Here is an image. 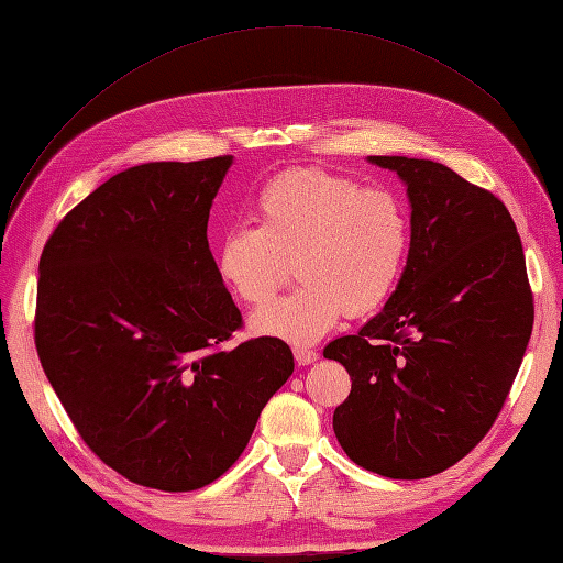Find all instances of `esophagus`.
I'll use <instances>...</instances> for the list:
<instances>
[{
    "label": "esophagus",
    "instance_id": "obj_1",
    "mask_svg": "<svg viewBox=\"0 0 563 563\" xmlns=\"http://www.w3.org/2000/svg\"><path fill=\"white\" fill-rule=\"evenodd\" d=\"M294 356L300 366H308L314 364L319 360V352L310 350V347H294Z\"/></svg>",
    "mask_w": 563,
    "mask_h": 563
}]
</instances>
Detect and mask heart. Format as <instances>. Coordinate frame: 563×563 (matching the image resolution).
I'll list each match as a JSON object with an SVG mask.
<instances>
[{
    "mask_svg": "<svg viewBox=\"0 0 563 563\" xmlns=\"http://www.w3.org/2000/svg\"><path fill=\"white\" fill-rule=\"evenodd\" d=\"M253 225H232L216 249L218 277L246 305L267 302L294 261L300 286L255 312L251 329L312 345L345 312L383 308L401 277L411 244L404 201L385 187L321 166H294L263 183Z\"/></svg>",
    "mask_w": 563,
    "mask_h": 563,
    "instance_id": "1",
    "label": "heart"
}]
</instances>
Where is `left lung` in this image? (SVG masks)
<instances>
[{"instance_id":"obj_1","label":"left lung","mask_w":563,"mask_h":563,"mask_svg":"<svg viewBox=\"0 0 563 563\" xmlns=\"http://www.w3.org/2000/svg\"><path fill=\"white\" fill-rule=\"evenodd\" d=\"M411 203V246L385 308L335 338L350 397L333 432L356 465L424 479L465 457L496 422L533 331V294L505 203L430 159L368 157Z\"/></svg>"}]
</instances>
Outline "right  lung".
Listing matches in <instances>:
<instances>
[{
    "label": "right lung",
    "mask_w": 563,
    "mask_h": 563,
    "mask_svg": "<svg viewBox=\"0 0 563 563\" xmlns=\"http://www.w3.org/2000/svg\"><path fill=\"white\" fill-rule=\"evenodd\" d=\"M232 155L112 176L42 251L35 345L87 446L168 493L216 482L294 373L279 338L225 347L242 312L220 282L209 211Z\"/></svg>",
    "instance_id": "add662e5"
}]
</instances>
